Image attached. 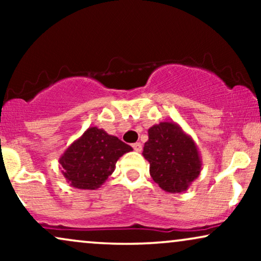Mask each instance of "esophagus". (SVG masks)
Segmentation results:
<instances>
[{"mask_svg":"<svg viewBox=\"0 0 261 261\" xmlns=\"http://www.w3.org/2000/svg\"><path fill=\"white\" fill-rule=\"evenodd\" d=\"M133 148L136 152H141V151H142V145H141L140 142H136V143H134V145H133Z\"/></svg>","mask_w":261,"mask_h":261,"instance_id":"1","label":"esophagus"}]
</instances>
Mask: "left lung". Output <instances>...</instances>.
Segmentation results:
<instances>
[{
  "mask_svg": "<svg viewBox=\"0 0 261 261\" xmlns=\"http://www.w3.org/2000/svg\"><path fill=\"white\" fill-rule=\"evenodd\" d=\"M142 154L149 163L152 179L167 193L187 191L201 173L202 161L195 141L174 121L148 128Z\"/></svg>",
  "mask_w": 261,
  "mask_h": 261,
  "instance_id": "obj_1",
  "label": "left lung"
}]
</instances>
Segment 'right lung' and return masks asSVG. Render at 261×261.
Wrapping results in <instances>:
<instances>
[{
	"label": "right lung",
	"instance_id": "right-lung-1",
	"mask_svg": "<svg viewBox=\"0 0 261 261\" xmlns=\"http://www.w3.org/2000/svg\"><path fill=\"white\" fill-rule=\"evenodd\" d=\"M133 151L116 136L97 126L88 127L61 154V173L71 187L95 190L112 175L122 154Z\"/></svg>",
	"mask_w": 261,
	"mask_h": 261
}]
</instances>
